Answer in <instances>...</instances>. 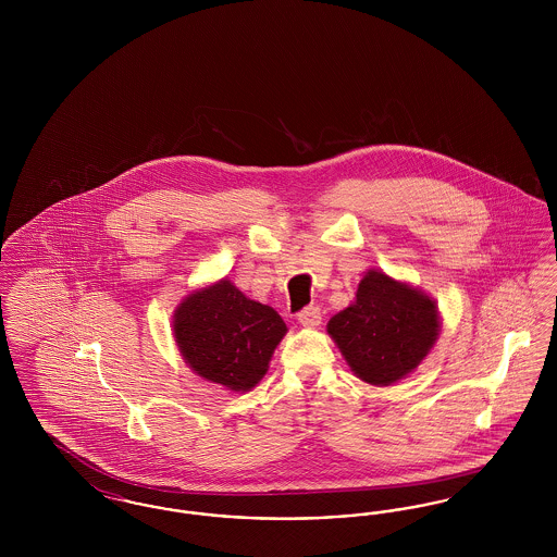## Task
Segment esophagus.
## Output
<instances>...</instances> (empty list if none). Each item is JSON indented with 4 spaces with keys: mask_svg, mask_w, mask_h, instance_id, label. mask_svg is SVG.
Wrapping results in <instances>:
<instances>
[{
    "mask_svg": "<svg viewBox=\"0 0 557 557\" xmlns=\"http://www.w3.org/2000/svg\"><path fill=\"white\" fill-rule=\"evenodd\" d=\"M296 319L305 327H318L319 323H321V311H319L318 307H305Z\"/></svg>",
    "mask_w": 557,
    "mask_h": 557,
    "instance_id": "esophagus-1",
    "label": "esophagus"
}]
</instances>
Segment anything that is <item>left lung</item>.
<instances>
[{
    "label": "left lung",
    "mask_w": 557,
    "mask_h": 557,
    "mask_svg": "<svg viewBox=\"0 0 557 557\" xmlns=\"http://www.w3.org/2000/svg\"><path fill=\"white\" fill-rule=\"evenodd\" d=\"M441 332L436 302L384 271L370 269L355 302L327 321L348 368L373 386H391L416 370Z\"/></svg>",
    "instance_id": "1"
}]
</instances>
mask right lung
I'll return each mask as SVG.
<instances>
[{
    "instance_id": "1",
    "label": "right lung",
    "mask_w": 557,
    "mask_h": 557,
    "mask_svg": "<svg viewBox=\"0 0 557 557\" xmlns=\"http://www.w3.org/2000/svg\"><path fill=\"white\" fill-rule=\"evenodd\" d=\"M288 327L275 309L250 300L227 280L187 294L173 334L189 370L232 393L255 388Z\"/></svg>"
}]
</instances>
